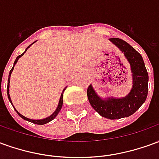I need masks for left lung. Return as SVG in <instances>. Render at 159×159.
I'll return each instance as SVG.
<instances>
[{
  "mask_svg": "<svg viewBox=\"0 0 159 159\" xmlns=\"http://www.w3.org/2000/svg\"><path fill=\"white\" fill-rule=\"evenodd\" d=\"M111 42L123 52L131 68L133 86L129 93L123 98H100L92 85L87 90L90 105L101 117L119 119L131 116L146 101L148 93V73L142 57L132 46L119 38H110Z\"/></svg>",
  "mask_w": 159,
  "mask_h": 159,
  "instance_id": "1",
  "label": "left lung"
}]
</instances>
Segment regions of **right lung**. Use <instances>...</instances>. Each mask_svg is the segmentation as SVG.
Masks as SVG:
<instances>
[{"label": "right lung", "mask_w": 159, "mask_h": 159, "mask_svg": "<svg viewBox=\"0 0 159 159\" xmlns=\"http://www.w3.org/2000/svg\"><path fill=\"white\" fill-rule=\"evenodd\" d=\"M33 43H34V42H33ZM31 45H32V44H31ZM30 47V45L29 47H27V48L25 49V52L26 51H27V49L29 48ZM25 52H23L21 55H19V56H18V57H17V58H16L15 61H14V64H13V66H12V69H11V70H10V72H9L8 80H7V96H8V100H9V101L11 102V103H12V100H11V98H10V94H9V83H10V76H11V74H12V70H13V68H14V66H15V65H16V63L18 62V60H19V58H20V57H21V56L24 55V53H25ZM66 89H64L62 93H61V96H60V99H59V105H58V107L56 108L55 111H54V112H53V113H52V115H51V116H49V117H46V118H43V119H40V120L30 119V118H28V117H25V116H23L22 114L19 113V111H18L16 110L15 108H14V107H13V106H12V107H13V108H14V110L16 111V112L19 114V117H22L23 119L26 120V121H29V122H30V123H35V124H39V125H42V124H46V123H49L50 121H52V119H54V118H55V117H56V116H57V115L59 114V111H60V110H61V108H62V106H63V93H64V91L66 90Z\"/></svg>", "instance_id": "1"}]
</instances>
